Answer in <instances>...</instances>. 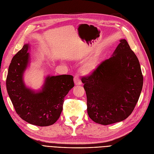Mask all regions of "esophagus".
<instances>
[{
	"label": "esophagus",
	"mask_w": 154,
	"mask_h": 154,
	"mask_svg": "<svg viewBox=\"0 0 154 154\" xmlns=\"http://www.w3.org/2000/svg\"><path fill=\"white\" fill-rule=\"evenodd\" d=\"M74 82H75V84L76 85H79L82 84L80 79H79V77L77 75L74 77Z\"/></svg>",
	"instance_id": "obj_1"
}]
</instances>
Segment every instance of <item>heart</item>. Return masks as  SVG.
I'll return each mask as SVG.
<instances>
[{
  "label": "heart",
  "mask_w": 154,
  "mask_h": 154,
  "mask_svg": "<svg viewBox=\"0 0 154 154\" xmlns=\"http://www.w3.org/2000/svg\"><path fill=\"white\" fill-rule=\"evenodd\" d=\"M97 66V59H91L83 63L80 67V72L83 75H89L92 74Z\"/></svg>",
  "instance_id": "b5f03b06"
}]
</instances>
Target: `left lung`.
<instances>
[{"label":"left lung","instance_id":"1","mask_svg":"<svg viewBox=\"0 0 154 154\" xmlns=\"http://www.w3.org/2000/svg\"><path fill=\"white\" fill-rule=\"evenodd\" d=\"M113 55L82 78L87 113L95 123L109 125L127 119L139 99L143 77L138 59L125 39Z\"/></svg>","mask_w":154,"mask_h":154}]
</instances>
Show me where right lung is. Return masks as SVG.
<instances>
[{
  "label": "right lung",
  "instance_id": "1",
  "mask_svg": "<svg viewBox=\"0 0 154 154\" xmlns=\"http://www.w3.org/2000/svg\"><path fill=\"white\" fill-rule=\"evenodd\" d=\"M29 48L25 44L12 59L6 78L8 93L20 118L35 125H51L60 117L64 97L75 86L73 77L48 76L42 91L37 93L26 88L23 74L29 60Z\"/></svg>",
  "mask_w": 154,
  "mask_h": 154
}]
</instances>
